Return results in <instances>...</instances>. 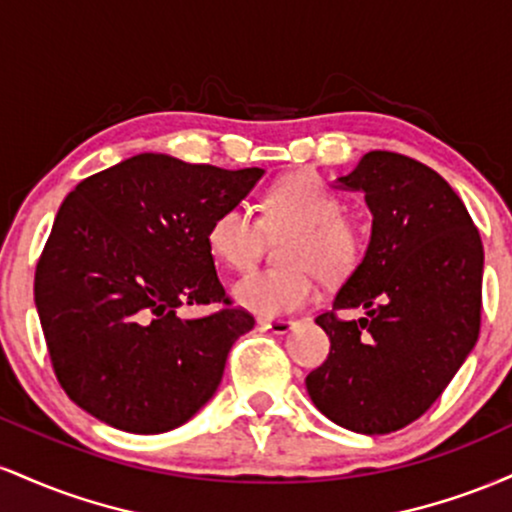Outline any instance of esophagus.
<instances>
[{
    "instance_id": "1",
    "label": "esophagus",
    "mask_w": 512,
    "mask_h": 512,
    "mask_svg": "<svg viewBox=\"0 0 512 512\" xmlns=\"http://www.w3.org/2000/svg\"><path fill=\"white\" fill-rule=\"evenodd\" d=\"M257 325H260V330H267L274 334H286L293 330L291 320H267V317H260V320H257Z\"/></svg>"
}]
</instances>
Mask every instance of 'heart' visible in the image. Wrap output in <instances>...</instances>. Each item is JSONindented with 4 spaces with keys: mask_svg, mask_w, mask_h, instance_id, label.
Here are the masks:
<instances>
[{
    "mask_svg": "<svg viewBox=\"0 0 512 512\" xmlns=\"http://www.w3.org/2000/svg\"><path fill=\"white\" fill-rule=\"evenodd\" d=\"M281 260L286 267L255 269L233 284V298L250 313L276 317L313 301L315 274L337 284L356 272L366 238L344 214V199L310 173L276 180L262 199L257 219L245 204L221 209L211 221L209 250L233 269H248L264 248L267 233H286Z\"/></svg>",
    "mask_w": 512,
    "mask_h": 512,
    "instance_id": "obj_1",
    "label": "heart"
}]
</instances>
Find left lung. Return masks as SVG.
<instances>
[{"mask_svg":"<svg viewBox=\"0 0 512 512\" xmlns=\"http://www.w3.org/2000/svg\"><path fill=\"white\" fill-rule=\"evenodd\" d=\"M373 214L370 243L317 325L330 356L305 378L313 404L349 431L380 436L419 419L479 339L484 245L433 168L370 151L344 178ZM363 307L358 321L342 309Z\"/></svg>","mask_w":512,"mask_h":512,"instance_id":"left-lung-1","label":"left lung"}]
</instances>
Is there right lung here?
I'll return each instance as SVG.
<instances>
[{
	"label": "right lung",
	"instance_id": "1",
	"mask_svg": "<svg viewBox=\"0 0 512 512\" xmlns=\"http://www.w3.org/2000/svg\"><path fill=\"white\" fill-rule=\"evenodd\" d=\"M262 168L139 154L81 180L35 269V308L69 399L127 433H166L214 397L255 317L231 308L207 233ZM182 302L224 310L182 321Z\"/></svg>",
	"mask_w": 512,
	"mask_h": 512
}]
</instances>
